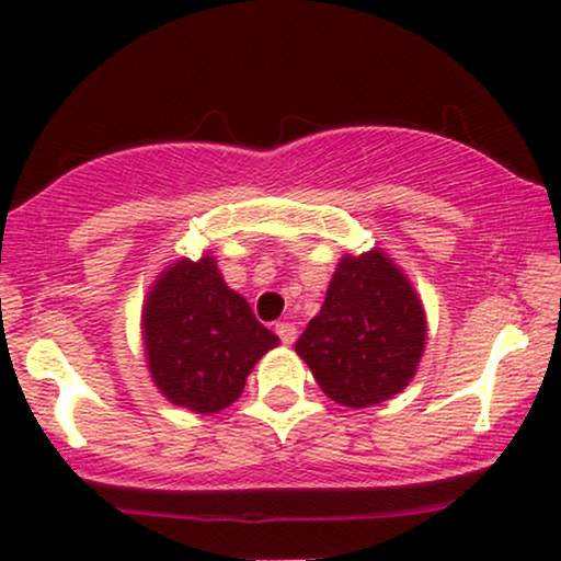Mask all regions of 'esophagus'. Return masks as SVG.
Returning <instances> with one entry per match:
<instances>
[{"mask_svg": "<svg viewBox=\"0 0 561 561\" xmlns=\"http://www.w3.org/2000/svg\"><path fill=\"white\" fill-rule=\"evenodd\" d=\"M276 335H279L282 339V343H295V339H297V328H295V323H276Z\"/></svg>", "mask_w": 561, "mask_h": 561, "instance_id": "obj_1", "label": "esophagus"}]
</instances>
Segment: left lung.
<instances>
[{
    "label": "left lung",
    "mask_w": 561,
    "mask_h": 561,
    "mask_svg": "<svg viewBox=\"0 0 561 561\" xmlns=\"http://www.w3.org/2000/svg\"><path fill=\"white\" fill-rule=\"evenodd\" d=\"M425 335L428 320L415 287L382 249H371L341 256L323 308L295 351L328 398L371 408L410 385Z\"/></svg>",
    "instance_id": "8db88e82"
}]
</instances>
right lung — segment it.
I'll return each mask as SVG.
<instances>
[{"instance_id": "1", "label": "right lung", "mask_w": 561, "mask_h": 561, "mask_svg": "<svg viewBox=\"0 0 561 561\" xmlns=\"http://www.w3.org/2000/svg\"><path fill=\"white\" fill-rule=\"evenodd\" d=\"M140 333L159 392L199 415L233 405L259 358L279 346L207 251L197 261L182 256L156 276Z\"/></svg>"}]
</instances>
